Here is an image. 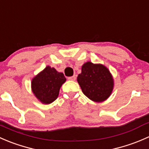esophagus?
Masks as SVG:
<instances>
[{"label": "esophagus", "instance_id": "esophagus-1", "mask_svg": "<svg viewBox=\"0 0 149 149\" xmlns=\"http://www.w3.org/2000/svg\"><path fill=\"white\" fill-rule=\"evenodd\" d=\"M76 79V76H71V77L68 78V80H70V81H75Z\"/></svg>", "mask_w": 149, "mask_h": 149}]
</instances>
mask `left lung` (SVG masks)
I'll return each mask as SVG.
<instances>
[{
	"instance_id": "1",
	"label": "left lung",
	"mask_w": 149,
	"mask_h": 149,
	"mask_svg": "<svg viewBox=\"0 0 149 149\" xmlns=\"http://www.w3.org/2000/svg\"><path fill=\"white\" fill-rule=\"evenodd\" d=\"M77 81L84 95L95 102H102L107 100L115 84L113 76L106 66L90 61L82 65Z\"/></svg>"
}]
</instances>
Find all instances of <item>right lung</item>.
<instances>
[{
  "instance_id": "add662e5",
  "label": "right lung",
  "mask_w": 149,
  "mask_h": 149,
  "mask_svg": "<svg viewBox=\"0 0 149 149\" xmlns=\"http://www.w3.org/2000/svg\"><path fill=\"white\" fill-rule=\"evenodd\" d=\"M65 81L63 73L47 65L31 79V91L40 102L49 104L58 98L61 87Z\"/></svg>"
}]
</instances>
